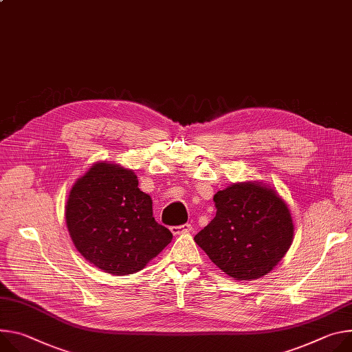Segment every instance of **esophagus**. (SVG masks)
<instances>
[{
	"label": "esophagus",
	"mask_w": 352,
	"mask_h": 352,
	"mask_svg": "<svg viewBox=\"0 0 352 352\" xmlns=\"http://www.w3.org/2000/svg\"><path fill=\"white\" fill-rule=\"evenodd\" d=\"M171 232H173V234L189 233V232H192V225H190V223H185V225H181V226H173Z\"/></svg>",
	"instance_id": "34e87169"
}]
</instances>
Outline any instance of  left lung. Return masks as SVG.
I'll return each instance as SVG.
<instances>
[{"mask_svg": "<svg viewBox=\"0 0 352 352\" xmlns=\"http://www.w3.org/2000/svg\"><path fill=\"white\" fill-rule=\"evenodd\" d=\"M216 216L195 243L237 280L268 274L289 250L294 223L286 204L260 184H233L213 197Z\"/></svg>", "mask_w": 352, "mask_h": 352, "instance_id": "obj_1", "label": "left lung"}]
</instances>
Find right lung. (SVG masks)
<instances>
[{
  "label": "right lung",
  "instance_id": "1",
  "mask_svg": "<svg viewBox=\"0 0 352 352\" xmlns=\"http://www.w3.org/2000/svg\"><path fill=\"white\" fill-rule=\"evenodd\" d=\"M132 170L98 163L70 190L66 220L82 257L112 275L144 268L173 233L153 217L151 198Z\"/></svg>",
  "mask_w": 352,
  "mask_h": 352
}]
</instances>
